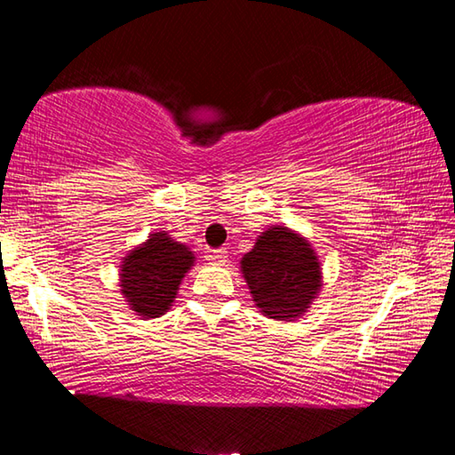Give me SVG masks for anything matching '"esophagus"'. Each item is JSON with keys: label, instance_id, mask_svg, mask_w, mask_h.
Returning a JSON list of instances; mask_svg holds the SVG:
<instances>
[{"label": "esophagus", "instance_id": "1", "mask_svg": "<svg viewBox=\"0 0 455 455\" xmlns=\"http://www.w3.org/2000/svg\"><path fill=\"white\" fill-rule=\"evenodd\" d=\"M206 260H211V263H225L227 260V251L225 249H219V251H209V255H206Z\"/></svg>", "mask_w": 455, "mask_h": 455}]
</instances>
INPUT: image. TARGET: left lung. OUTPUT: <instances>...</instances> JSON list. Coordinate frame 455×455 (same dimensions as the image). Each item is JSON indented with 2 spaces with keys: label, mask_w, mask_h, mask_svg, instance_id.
I'll return each mask as SVG.
<instances>
[{
  "label": "left lung",
  "mask_w": 455,
  "mask_h": 455,
  "mask_svg": "<svg viewBox=\"0 0 455 455\" xmlns=\"http://www.w3.org/2000/svg\"><path fill=\"white\" fill-rule=\"evenodd\" d=\"M241 273L257 309L275 321L301 317L323 287L317 252L301 233L284 225L259 235L241 259Z\"/></svg>",
  "instance_id": "8db88e82"
}]
</instances>
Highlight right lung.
<instances>
[{"label":"right lung","instance_id":"right-lung-1","mask_svg":"<svg viewBox=\"0 0 455 455\" xmlns=\"http://www.w3.org/2000/svg\"><path fill=\"white\" fill-rule=\"evenodd\" d=\"M192 267L195 252L166 230H158L122 259L120 292L138 317H163L171 311L184 275Z\"/></svg>","mask_w":455,"mask_h":455}]
</instances>
